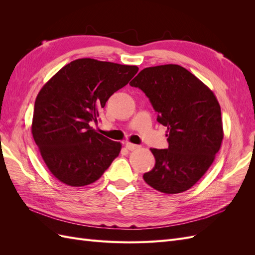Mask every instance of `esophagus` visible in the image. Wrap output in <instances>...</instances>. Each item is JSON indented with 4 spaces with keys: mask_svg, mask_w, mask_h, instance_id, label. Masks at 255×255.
<instances>
[{
    "mask_svg": "<svg viewBox=\"0 0 255 255\" xmlns=\"http://www.w3.org/2000/svg\"><path fill=\"white\" fill-rule=\"evenodd\" d=\"M126 148H127L128 150H129V151H134V150L139 148V145L134 144V143H130V142H127V143H126Z\"/></svg>",
    "mask_w": 255,
    "mask_h": 255,
    "instance_id": "1",
    "label": "esophagus"
}]
</instances>
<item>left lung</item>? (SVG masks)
Masks as SVG:
<instances>
[{"mask_svg": "<svg viewBox=\"0 0 255 255\" xmlns=\"http://www.w3.org/2000/svg\"><path fill=\"white\" fill-rule=\"evenodd\" d=\"M141 89L167 128L168 149H150L155 166L143 174L164 194L191 188L211 167L223 139L221 110L214 92L179 65L144 68L129 83Z\"/></svg>", "mask_w": 255, "mask_h": 255, "instance_id": "left-lung-1", "label": "left lung"}]
</instances>
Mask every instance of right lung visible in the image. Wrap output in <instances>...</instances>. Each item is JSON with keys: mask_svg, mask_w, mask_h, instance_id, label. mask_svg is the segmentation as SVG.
Wrapping results in <instances>:
<instances>
[{"mask_svg": "<svg viewBox=\"0 0 255 255\" xmlns=\"http://www.w3.org/2000/svg\"><path fill=\"white\" fill-rule=\"evenodd\" d=\"M137 66L92 58L71 61L38 94L32 134L43 161L58 181L72 187L96 182L119 155L121 143L90 127L116 91L137 73Z\"/></svg>", "mask_w": 255, "mask_h": 255, "instance_id": "1", "label": "right lung"}]
</instances>
